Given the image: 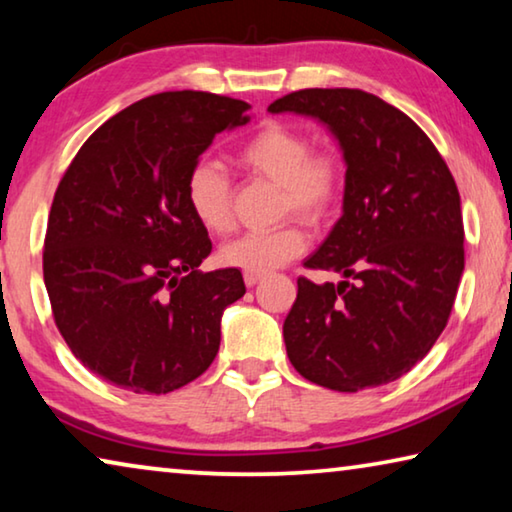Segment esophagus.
Masks as SVG:
<instances>
[{
	"instance_id": "obj_1",
	"label": "esophagus",
	"mask_w": 512,
	"mask_h": 512,
	"mask_svg": "<svg viewBox=\"0 0 512 512\" xmlns=\"http://www.w3.org/2000/svg\"><path fill=\"white\" fill-rule=\"evenodd\" d=\"M261 279H263V274H258V272H245V283H247L249 288H254L256 283L261 281Z\"/></svg>"
}]
</instances>
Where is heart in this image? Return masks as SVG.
I'll return each mask as SVG.
<instances>
[{
    "mask_svg": "<svg viewBox=\"0 0 512 512\" xmlns=\"http://www.w3.org/2000/svg\"><path fill=\"white\" fill-rule=\"evenodd\" d=\"M238 160L251 174L281 187L283 215L320 222L343 194V164L334 151H313L311 137L283 123H265L238 148ZM187 206L210 233L233 226L231 180L215 160L201 157L185 178ZM306 247V233L297 224L277 231L238 235L219 249L224 265L245 272H272L293 261Z\"/></svg>",
    "mask_w": 512,
    "mask_h": 512,
    "instance_id": "b5f03b06",
    "label": "heart"
}]
</instances>
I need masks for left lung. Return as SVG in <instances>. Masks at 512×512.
I'll use <instances>...</instances> for the list:
<instances>
[{
  "label": "left lung",
  "instance_id": "obj_1",
  "mask_svg": "<svg viewBox=\"0 0 512 512\" xmlns=\"http://www.w3.org/2000/svg\"><path fill=\"white\" fill-rule=\"evenodd\" d=\"M272 114L325 123L345 157L343 215L309 270L343 281L297 279L283 322L295 371L334 391L398 380L444 332L465 270L458 185L410 116L359 89H302Z\"/></svg>",
  "mask_w": 512,
  "mask_h": 512
}]
</instances>
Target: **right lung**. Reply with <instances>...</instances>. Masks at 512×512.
Here are the masks:
<instances>
[{
	"label": "right lung",
	"instance_id": "right-lung-1",
	"mask_svg": "<svg viewBox=\"0 0 512 512\" xmlns=\"http://www.w3.org/2000/svg\"><path fill=\"white\" fill-rule=\"evenodd\" d=\"M249 109L206 91L155 93L102 123L61 178L43 279L68 348L102 380L169 393L217 357L222 313L247 288L235 267L199 270L212 242L185 178Z\"/></svg>",
	"mask_w": 512,
	"mask_h": 512
}]
</instances>
